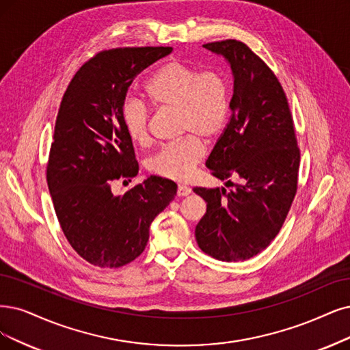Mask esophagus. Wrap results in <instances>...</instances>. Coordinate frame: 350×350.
<instances>
[{
	"label": "esophagus",
	"instance_id": "esophagus-1",
	"mask_svg": "<svg viewBox=\"0 0 350 350\" xmlns=\"http://www.w3.org/2000/svg\"><path fill=\"white\" fill-rule=\"evenodd\" d=\"M191 193V189L189 186H185V185H178L177 187V196L180 198H185V196H189Z\"/></svg>",
	"mask_w": 350,
	"mask_h": 350
}]
</instances>
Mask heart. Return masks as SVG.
Masks as SVG:
<instances>
[{
    "mask_svg": "<svg viewBox=\"0 0 350 350\" xmlns=\"http://www.w3.org/2000/svg\"><path fill=\"white\" fill-rule=\"evenodd\" d=\"M148 98L161 109H177L183 137L164 146L148 161L150 172L164 178L186 180L203 160L206 141L221 135L229 115V85L217 69L198 70L191 64L172 60L155 70L146 85ZM122 125L135 144L150 141V109L144 102L126 98L122 103Z\"/></svg>",
    "mask_w": 350,
    "mask_h": 350,
    "instance_id": "1",
    "label": "heart"
}]
</instances>
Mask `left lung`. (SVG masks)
Segmentation results:
<instances>
[{
    "label": "left lung",
    "mask_w": 350,
    "mask_h": 350,
    "mask_svg": "<svg viewBox=\"0 0 350 350\" xmlns=\"http://www.w3.org/2000/svg\"><path fill=\"white\" fill-rule=\"evenodd\" d=\"M224 56L234 77L230 121L206 167L239 185L195 187L206 202L196 225L199 248L219 261H245L264 251L280 232L297 191L300 150L288 102L275 75L242 42L203 44Z\"/></svg>",
    "instance_id": "8db88e82"
}]
</instances>
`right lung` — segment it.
<instances>
[{"mask_svg":"<svg viewBox=\"0 0 350 350\" xmlns=\"http://www.w3.org/2000/svg\"><path fill=\"white\" fill-rule=\"evenodd\" d=\"M172 47H124L98 53L63 95L47 164V186L72 248L89 264L118 268L146 250L150 225L177 193L172 180L150 176L121 196L112 183L138 174L122 103L135 77Z\"/></svg>","mask_w":350,"mask_h":350,"instance_id":"right-lung-1","label":"right lung"}]
</instances>
